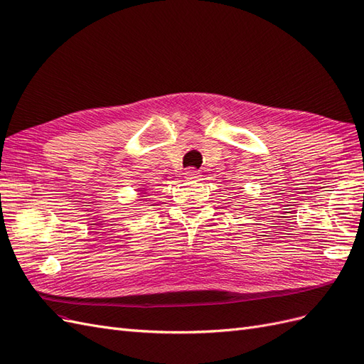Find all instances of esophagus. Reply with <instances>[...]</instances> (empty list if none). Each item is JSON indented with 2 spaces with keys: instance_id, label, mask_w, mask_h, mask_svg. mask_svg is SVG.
<instances>
[{
  "instance_id": "1",
  "label": "esophagus",
  "mask_w": 364,
  "mask_h": 364,
  "mask_svg": "<svg viewBox=\"0 0 364 364\" xmlns=\"http://www.w3.org/2000/svg\"><path fill=\"white\" fill-rule=\"evenodd\" d=\"M183 178H185V179H190V181H193V179H197V178H199V173H197L196 170L188 168V170H186V171L183 173Z\"/></svg>"
}]
</instances>
